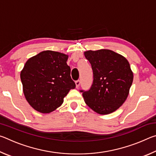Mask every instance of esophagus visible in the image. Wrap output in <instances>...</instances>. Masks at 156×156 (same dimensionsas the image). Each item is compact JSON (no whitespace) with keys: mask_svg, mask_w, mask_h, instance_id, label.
<instances>
[{"mask_svg":"<svg viewBox=\"0 0 156 156\" xmlns=\"http://www.w3.org/2000/svg\"><path fill=\"white\" fill-rule=\"evenodd\" d=\"M75 84H76V88H78L79 87V86H80V80H76V82H75Z\"/></svg>","mask_w":156,"mask_h":156,"instance_id":"obj_1","label":"esophagus"}]
</instances>
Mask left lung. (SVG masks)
<instances>
[{"label": "left lung", "mask_w": 156, "mask_h": 156, "mask_svg": "<svg viewBox=\"0 0 156 156\" xmlns=\"http://www.w3.org/2000/svg\"><path fill=\"white\" fill-rule=\"evenodd\" d=\"M91 65L94 81L83 91L85 103L101 115L109 114L122 105L128 97L133 73L126 58L110 49L84 52Z\"/></svg>", "instance_id": "left-lung-1"}]
</instances>
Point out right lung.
Returning <instances> with one entry per match:
<instances>
[{
    "instance_id": "obj_1",
    "label": "right lung",
    "mask_w": 156,
    "mask_h": 156,
    "mask_svg": "<svg viewBox=\"0 0 156 156\" xmlns=\"http://www.w3.org/2000/svg\"><path fill=\"white\" fill-rule=\"evenodd\" d=\"M69 56L43 51L29 58L20 72L25 99L37 112L49 113L61 106L64 98L76 87L67 64Z\"/></svg>"
}]
</instances>
